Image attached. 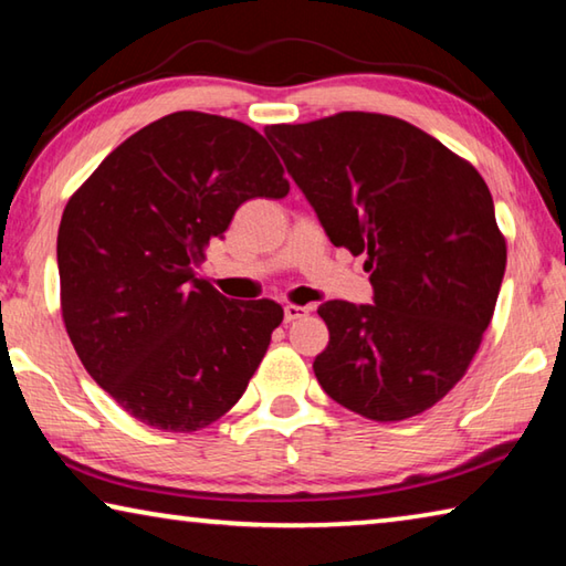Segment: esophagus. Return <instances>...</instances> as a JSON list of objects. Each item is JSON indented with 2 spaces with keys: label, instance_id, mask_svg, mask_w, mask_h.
<instances>
[{
  "label": "esophagus",
  "instance_id": "1",
  "mask_svg": "<svg viewBox=\"0 0 566 566\" xmlns=\"http://www.w3.org/2000/svg\"><path fill=\"white\" fill-rule=\"evenodd\" d=\"M306 314H310V306H296V304L284 306V322L286 324L294 322V319H302V317H306Z\"/></svg>",
  "mask_w": 566,
  "mask_h": 566
}]
</instances>
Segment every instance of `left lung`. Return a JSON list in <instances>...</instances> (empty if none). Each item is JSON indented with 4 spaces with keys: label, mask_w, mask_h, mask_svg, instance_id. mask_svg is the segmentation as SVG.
Wrapping results in <instances>:
<instances>
[{
    "label": "left lung",
    "mask_w": 566,
    "mask_h": 566,
    "mask_svg": "<svg viewBox=\"0 0 566 566\" xmlns=\"http://www.w3.org/2000/svg\"><path fill=\"white\" fill-rule=\"evenodd\" d=\"M266 139L334 247L367 254L375 304L324 302L322 389L357 415L401 421L434 407L482 344L506 242L486 181L405 119L339 112L272 124Z\"/></svg>",
    "instance_id": "left-lung-1"
}]
</instances>
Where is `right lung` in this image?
<instances>
[{"instance_id": "right-lung-1", "label": "right lung", "mask_w": 566, "mask_h": 566, "mask_svg": "<svg viewBox=\"0 0 566 566\" xmlns=\"http://www.w3.org/2000/svg\"><path fill=\"white\" fill-rule=\"evenodd\" d=\"M290 191L260 132L175 112L132 134L64 207L62 319L92 379L161 432H197L232 409L284 310L197 280L239 205Z\"/></svg>"}]
</instances>
